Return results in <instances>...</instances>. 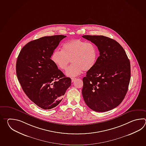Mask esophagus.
Masks as SVG:
<instances>
[{
    "mask_svg": "<svg viewBox=\"0 0 146 146\" xmlns=\"http://www.w3.org/2000/svg\"><path fill=\"white\" fill-rule=\"evenodd\" d=\"M77 79V78H72V82H74V81L76 80Z\"/></svg>",
    "mask_w": 146,
    "mask_h": 146,
    "instance_id": "34e87169",
    "label": "esophagus"
}]
</instances>
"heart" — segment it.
Returning <instances> with one entry per match:
<instances>
[{"label":"heart","mask_w":146,"mask_h":146,"mask_svg":"<svg viewBox=\"0 0 146 146\" xmlns=\"http://www.w3.org/2000/svg\"><path fill=\"white\" fill-rule=\"evenodd\" d=\"M98 58V50L96 46L92 43L80 40L66 42L62 45V51L56 50L51 56L53 63L62 70L67 68L71 61L72 65L66 72L69 77H76L82 70L87 72L93 68Z\"/></svg>","instance_id":"1"}]
</instances>
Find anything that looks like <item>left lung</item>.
Segmentation results:
<instances>
[{
	"label": "left lung",
	"instance_id": "8db88e82",
	"mask_svg": "<svg viewBox=\"0 0 146 146\" xmlns=\"http://www.w3.org/2000/svg\"><path fill=\"white\" fill-rule=\"evenodd\" d=\"M82 37L94 44L100 52L96 65L83 78L84 101L96 112L111 110L121 103L127 93L129 60L123 47L113 39L103 35Z\"/></svg>",
	"mask_w": 146,
	"mask_h": 146
}]
</instances>
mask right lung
Segmentation results:
<instances>
[{
	"label": "right lung",
	"instance_id": "obj_1",
	"mask_svg": "<svg viewBox=\"0 0 146 146\" xmlns=\"http://www.w3.org/2000/svg\"><path fill=\"white\" fill-rule=\"evenodd\" d=\"M66 37H40L27 44L16 62V74L25 94L36 106L50 110L58 106L72 79L66 77L50 59L59 42Z\"/></svg>",
	"mask_w": 146,
	"mask_h": 146
}]
</instances>
